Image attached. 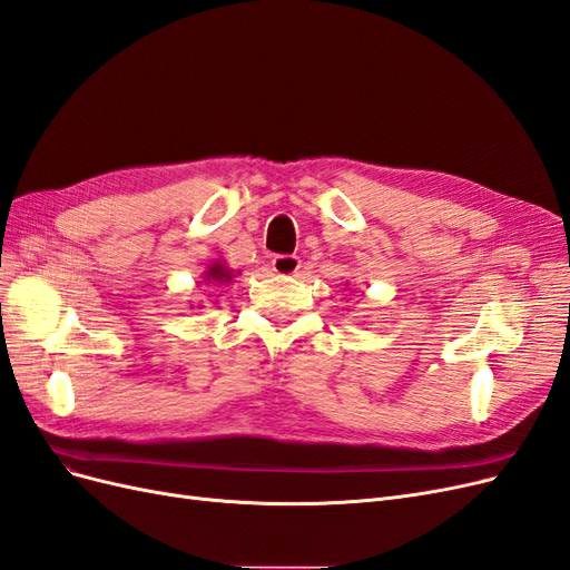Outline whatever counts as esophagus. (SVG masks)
<instances>
[{"label": "esophagus", "instance_id": "1", "mask_svg": "<svg viewBox=\"0 0 570 570\" xmlns=\"http://www.w3.org/2000/svg\"><path fill=\"white\" fill-rule=\"evenodd\" d=\"M273 271L278 273V276L283 278H289V276H297L299 268H302V259L294 257V254H276L271 262Z\"/></svg>", "mask_w": 570, "mask_h": 570}]
</instances>
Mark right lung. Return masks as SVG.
I'll use <instances>...</instances> for the list:
<instances>
[{"label": "right lung", "instance_id": "1", "mask_svg": "<svg viewBox=\"0 0 570 570\" xmlns=\"http://www.w3.org/2000/svg\"><path fill=\"white\" fill-rule=\"evenodd\" d=\"M230 278H233V271L226 268L224 262H214V264H209V268L205 271L203 283H212V285L219 283V285H224V283H230Z\"/></svg>", "mask_w": 570, "mask_h": 570}]
</instances>
